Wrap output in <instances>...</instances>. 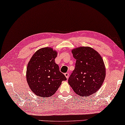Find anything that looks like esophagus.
Instances as JSON below:
<instances>
[{
  "instance_id": "esophagus-1",
  "label": "esophagus",
  "mask_w": 125,
  "mask_h": 125,
  "mask_svg": "<svg viewBox=\"0 0 125 125\" xmlns=\"http://www.w3.org/2000/svg\"><path fill=\"white\" fill-rule=\"evenodd\" d=\"M64 75H65V77H66V79H68V78H69V73H64Z\"/></svg>"
}]
</instances>
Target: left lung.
Here are the masks:
<instances>
[{
	"mask_svg": "<svg viewBox=\"0 0 125 125\" xmlns=\"http://www.w3.org/2000/svg\"><path fill=\"white\" fill-rule=\"evenodd\" d=\"M76 60L74 70L68 79L73 91L87 97L97 92L106 76V68L101 55L89 46H80L71 51Z\"/></svg>",
	"mask_w": 125,
	"mask_h": 125,
	"instance_id": "1",
	"label": "left lung"
}]
</instances>
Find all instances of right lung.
<instances>
[{
  "mask_svg": "<svg viewBox=\"0 0 125 125\" xmlns=\"http://www.w3.org/2000/svg\"><path fill=\"white\" fill-rule=\"evenodd\" d=\"M58 52L52 48L40 49L32 55L26 68V81L36 95L43 98L56 93L66 77L55 62Z\"/></svg>",
  "mask_w": 125,
  "mask_h": 125,
  "instance_id": "add662e5",
  "label": "right lung"
}]
</instances>
